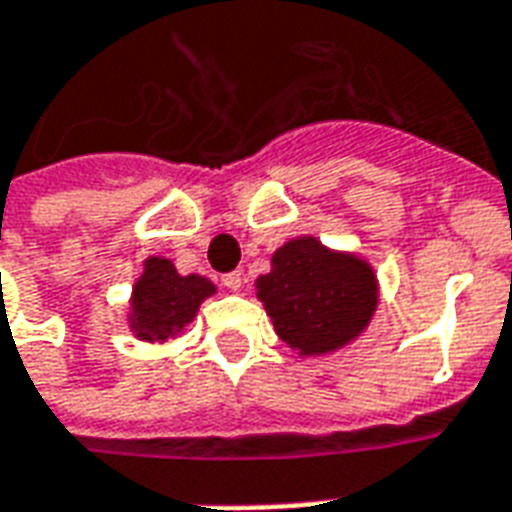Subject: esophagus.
<instances>
[{
    "mask_svg": "<svg viewBox=\"0 0 512 512\" xmlns=\"http://www.w3.org/2000/svg\"><path fill=\"white\" fill-rule=\"evenodd\" d=\"M222 285H225L227 290H241V285H244V276H241V271H230V274L222 276Z\"/></svg>",
    "mask_w": 512,
    "mask_h": 512,
    "instance_id": "1",
    "label": "esophagus"
}]
</instances>
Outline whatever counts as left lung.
<instances>
[{
  "label": "left lung",
  "mask_w": 512,
  "mask_h": 512,
  "mask_svg": "<svg viewBox=\"0 0 512 512\" xmlns=\"http://www.w3.org/2000/svg\"><path fill=\"white\" fill-rule=\"evenodd\" d=\"M255 287L276 336L304 358L331 355L355 342L380 301L369 260L328 249L314 236L279 246L271 255V271L257 276Z\"/></svg>",
  "instance_id": "8db88e82"
}]
</instances>
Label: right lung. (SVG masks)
<instances>
[{"label":"right lung","mask_w":512,"mask_h":512,"mask_svg":"<svg viewBox=\"0 0 512 512\" xmlns=\"http://www.w3.org/2000/svg\"><path fill=\"white\" fill-rule=\"evenodd\" d=\"M217 285L200 274L181 276L168 257H146L143 274L132 285L127 323L140 342H168L187 331L200 304Z\"/></svg>","instance_id":"1"}]
</instances>
